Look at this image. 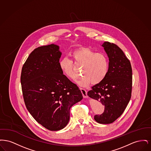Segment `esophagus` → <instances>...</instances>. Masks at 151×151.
<instances>
[{
  "label": "esophagus",
  "instance_id": "34e87169",
  "mask_svg": "<svg viewBox=\"0 0 151 151\" xmlns=\"http://www.w3.org/2000/svg\"><path fill=\"white\" fill-rule=\"evenodd\" d=\"M80 91L83 94V97L84 98H87L88 96H87V92H86V90L85 89H83V88H80Z\"/></svg>",
  "mask_w": 151,
  "mask_h": 151
}]
</instances>
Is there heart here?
Masks as SVG:
<instances>
[{"label": "heart", "mask_w": 151, "mask_h": 151, "mask_svg": "<svg viewBox=\"0 0 151 151\" xmlns=\"http://www.w3.org/2000/svg\"><path fill=\"white\" fill-rule=\"evenodd\" d=\"M71 59L65 57L59 63L62 73L69 79L76 77V67H81L83 75L77 81L80 86H88L91 83L99 84L106 78L109 68V60L106 54L96 52L89 48H81L70 54Z\"/></svg>", "instance_id": "obj_1"}]
</instances>
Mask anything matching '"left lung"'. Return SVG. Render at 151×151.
I'll return each mask as SVG.
<instances>
[{
  "mask_svg": "<svg viewBox=\"0 0 151 151\" xmlns=\"http://www.w3.org/2000/svg\"><path fill=\"white\" fill-rule=\"evenodd\" d=\"M102 46L109 59L108 75L102 82L92 88L88 96L105 106L104 112L95 115L94 120L101 124H109L122 115L129 102L132 73L129 59L120 47L109 42H105Z\"/></svg>",
  "mask_w": 151,
  "mask_h": 151,
  "instance_id": "left-lung-1",
  "label": "left lung"
}]
</instances>
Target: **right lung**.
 I'll return each mask as SVG.
<instances>
[{
	"label": "right lung",
	"mask_w": 151,
	"mask_h": 151,
	"mask_svg": "<svg viewBox=\"0 0 151 151\" xmlns=\"http://www.w3.org/2000/svg\"><path fill=\"white\" fill-rule=\"evenodd\" d=\"M62 53L51 44L36 48L22 67L21 84L25 106L37 122L46 129H63L70 110L83 97L79 87L59 68Z\"/></svg>",
	"instance_id": "obj_1"
}]
</instances>
